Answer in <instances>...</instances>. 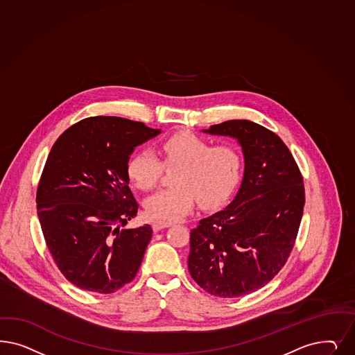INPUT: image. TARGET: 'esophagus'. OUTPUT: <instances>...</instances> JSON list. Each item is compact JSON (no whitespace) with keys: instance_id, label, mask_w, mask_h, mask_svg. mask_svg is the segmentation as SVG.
Returning <instances> with one entry per match:
<instances>
[{"instance_id":"obj_1","label":"esophagus","mask_w":355,"mask_h":355,"mask_svg":"<svg viewBox=\"0 0 355 355\" xmlns=\"http://www.w3.org/2000/svg\"><path fill=\"white\" fill-rule=\"evenodd\" d=\"M173 223L172 222H164V220H155L153 223V229L154 231H159V230L166 229V227H170Z\"/></svg>"}]
</instances>
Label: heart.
Listing matches in <instances>:
<instances>
[{"instance_id": "b5f03b06", "label": "heart", "mask_w": 355, "mask_h": 355, "mask_svg": "<svg viewBox=\"0 0 355 355\" xmlns=\"http://www.w3.org/2000/svg\"><path fill=\"white\" fill-rule=\"evenodd\" d=\"M158 153L145 148L128 163L130 180L141 189L158 183L166 166H179L173 183L145 200L146 214L153 219L173 222L189 213L196 200L204 209L220 205L241 179L243 157L232 145L213 146L207 139L193 133H176L158 145Z\"/></svg>"}]
</instances>
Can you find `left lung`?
I'll return each instance as SVG.
<instances>
[{"label":"left lung","instance_id":"left-lung-1","mask_svg":"<svg viewBox=\"0 0 355 355\" xmlns=\"http://www.w3.org/2000/svg\"><path fill=\"white\" fill-rule=\"evenodd\" d=\"M202 132L236 139L244 172L229 205L191 231L188 269L209 294L241 297L286 263L303 216V178L284 141L253 121L229 120Z\"/></svg>","mask_w":355,"mask_h":355}]
</instances>
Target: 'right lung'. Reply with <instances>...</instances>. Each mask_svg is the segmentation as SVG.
Returning <instances> with one entry per match:
<instances>
[{"mask_svg":"<svg viewBox=\"0 0 355 355\" xmlns=\"http://www.w3.org/2000/svg\"><path fill=\"white\" fill-rule=\"evenodd\" d=\"M160 129L114 116L70 126L42 173L37 217L46 247L73 285L111 294L137 275L153 230H121L137 216L128 163L135 149Z\"/></svg>","mask_w":355,"mask_h":355,"instance_id":"add662e5","label":"right lung"}]
</instances>
